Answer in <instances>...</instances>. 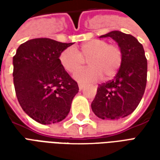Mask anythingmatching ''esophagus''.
<instances>
[{"mask_svg":"<svg viewBox=\"0 0 160 160\" xmlns=\"http://www.w3.org/2000/svg\"><path fill=\"white\" fill-rule=\"evenodd\" d=\"M78 86H79V89H80V91L83 90L84 87H85V85H84V84H82V83H79V84H78Z\"/></svg>","mask_w":160,"mask_h":160,"instance_id":"esophagus-1","label":"esophagus"}]
</instances>
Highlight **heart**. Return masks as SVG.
I'll return each instance as SVG.
<instances>
[{"mask_svg": "<svg viewBox=\"0 0 160 160\" xmlns=\"http://www.w3.org/2000/svg\"><path fill=\"white\" fill-rule=\"evenodd\" d=\"M123 60V53L117 44L105 40L93 39L84 42L79 52L68 47L60 54L61 65L68 73H73L82 68L86 61L89 67L78 71L73 77L80 82L109 80L116 76Z\"/></svg>", "mask_w": 160, "mask_h": 160, "instance_id": "b5f03b06", "label": "heart"}]
</instances>
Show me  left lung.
I'll use <instances>...</instances> for the list:
<instances>
[{
	"instance_id": "8db88e82",
	"label": "left lung",
	"mask_w": 160,
	"mask_h": 160,
	"mask_svg": "<svg viewBox=\"0 0 160 160\" xmlns=\"http://www.w3.org/2000/svg\"><path fill=\"white\" fill-rule=\"evenodd\" d=\"M111 38L118 43L123 60L113 80L99 85L91 104L101 119L118 120L130 115L143 97L148 73V61L143 46L134 37L112 31L99 38Z\"/></svg>"
}]
</instances>
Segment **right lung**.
Instances as JSON below:
<instances>
[{"instance_id":"right-lung-1","label":"right lung","mask_w":160,"mask_h":160,"mask_svg":"<svg viewBox=\"0 0 160 160\" xmlns=\"http://www.w3.org/2000/svg\"><path fill=\"white\" fill-rule=\"evenodd\" d=\"M73 42L34 38L20 44L12 58L13 84L26 114L41 124L62 121L68 115L79 87L59 61Z\"/></svg>"}]
</instances>
